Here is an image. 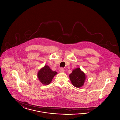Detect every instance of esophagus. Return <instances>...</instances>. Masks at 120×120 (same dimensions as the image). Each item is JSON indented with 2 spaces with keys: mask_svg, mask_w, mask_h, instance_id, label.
Wrapping results in <instances>:
<instances>
[{
  "mask_svg": "<svg viewBox=\"0 0 120 120\" xmlns=\"http://www.w3.org/2000/svg\"><path fill=\"white\" fill-rule=\"evenodd\" d=\"M64 71H65V70H64V69L63 68H61L60 69V70H59V71L61 73L64 72Z\"/></svg>",
  "mask_w": 120,
  "mask_h": 120,
  "instance_id": "1",
  "label": "esophagus"
}]
</instances>
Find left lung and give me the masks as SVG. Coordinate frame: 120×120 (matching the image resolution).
I'll list each match as a JSON object with an SVG mask.
<instances>
[{"instance_id": "1", "label": "left lung", "mask_w": 120, "mask_h": 120, "mask_svg": "<svg viewBox=\"0 0 120 120\" xmlns=\"http://www.w3.org/2000/svg\"><path fill=\"white\" fill-rule=\"evenodd\" d=\"M69 78L73 86L76 88H80L84 85L86 76L80 68H76L69 75Z\"/></svg>"}]
</instances>
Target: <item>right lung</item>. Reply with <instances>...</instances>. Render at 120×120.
<instances>
[{
  "label": "right lung",
  "mask_w": 120,
  "mask_h": 120,
  "mask_svg": "<svg viewBox=\"0 0 120 120\" xmlns=\"http://www.w3.org/2000/svg\"><path fill=\"white\" fill-rule=\"evenodd\" d=\"M57 74L56 71H52L48 66L45 65L39 70L37 76L43 85H48L51 82L53 77Z\"/></svg>",
  "instance_id": "right-lung-1"
}]
</instances>
